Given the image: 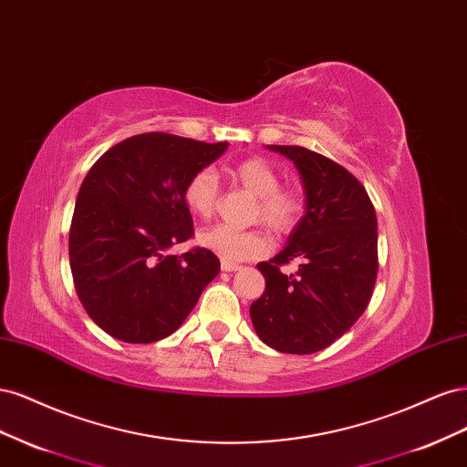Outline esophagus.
I'll return each instance as SVG.
<instances>
[{
	"instance_id": "34e87169",
	"label": "esophagus",
	"mask_w": 467,
	"mask_h": 467,
	"mask_svg": "<svg viewBox=\"0 0 467 467\" xmlns=\"http://www.w3.org/2000/svg\"><path fill=\"white\" fill-rule=\"evenodd\" d=\"M222 271H223V273H235V271H242V265L230 263V261H222Z\"/></svg>"
}]
</instances>
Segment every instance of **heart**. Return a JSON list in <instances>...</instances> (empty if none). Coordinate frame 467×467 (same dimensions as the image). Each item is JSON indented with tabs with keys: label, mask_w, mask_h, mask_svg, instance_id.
Instances as JSON below:
<instances>
[{
	"label": "heart",
	"mask_w": 467,
	"mask_h": 467,
	"mask_svg": "<svg viewBox=\"0 0 467 467\" xmlns=\"http://www.w3.org/2000/svg\"><path fill=\"white\" fill-rule=\"evenodd\" d=\"M234 179L257 196L251 218L261 220L275 234H288L300 220L304 208L302 191L280 187L278 169L263 158H249L232 169ZM218 177L212 169H201L185 182L182 201L199 218H210L216 210ZM199 244L223 261L237 263L255 259L266 251L268 239L261 230H235L230 225H210L199 234Z\"/></svg>",
	"instance_id": "obj_1"
}]
</instances>
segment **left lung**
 <instances>
[{"instance_id": "1", "label": "left lung", "mask_w": 467, "mask_h": 467, "mask_svg": "<svg viewBox=\"0 0 467 467\" xmlns=\"http://www.w3.org/2000/svg\"><path fill=\"white\" fill-rule=\"evenodd\" d=\"M300 171L306 212L271 261L257 265L265 292L249 307L261 341L288 355H312L343 337L364 314L378 275V220L370 196L345 167L307 148L266 146ZM298 260L294 275L280 265Z\"/></svg>"}]
</instances>
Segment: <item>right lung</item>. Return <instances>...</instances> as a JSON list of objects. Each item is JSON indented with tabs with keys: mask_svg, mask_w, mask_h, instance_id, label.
<instances>
[{
	"mask_svg": "<svg viewBox=\"0 0 467 467\" xmlns=\"http://www.w3.org/2000/svg\"><path fill=\"white\" fill-rule=\"evenodd\" d=\"M228 142L165 132L112 146L89 169L69 228V266L88 316L124 343H153L181 327L220 273L214 253L169 255L192 237L185 182Z\"/></svg>",
	"mask_w": 467,
	"mask_h": 467,
	"instance_id": "obj_1",
	"label": "right lung"
}]
</instances>
